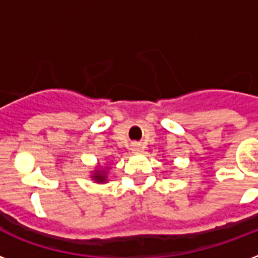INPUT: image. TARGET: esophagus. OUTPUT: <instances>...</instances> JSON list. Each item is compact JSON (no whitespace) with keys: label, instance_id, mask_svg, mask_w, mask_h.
Instances as JSON below:
<instances>
[{"label":"esophagus","instance_id":"34e87169","mask_svg":"<svg viewBox=\"0 0 258 258\" xmlns=\"http://www.w3.org/2000/svg\"><path fill=\"white\" fill-rule=\"evenodd\" d=\"M133 150L134 151H139L141 150V145H133Z\"/></svg>","mask_w":258,"mask_h":258}]
</instances>
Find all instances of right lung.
Returning a JSON list of instances; mask_svg holds the SVG:
<instances>
[{
    "instance_id": "obj_1",
    "label": "right lung",
    "mask_w": 258,
    "mask_h": 258,
    "mask_svg": "<svg viewBox=\"0 0 258 258\" xmlns=\"http://www.w3.org/2000/svg\"><path fill=\"white\" fill-rule=\"evenodd\" d=\"M93 178H95V180H97V182H104V180H105L104 171H103V172H96V174L93 175Z\"/></svg>"
}]
</instances>
